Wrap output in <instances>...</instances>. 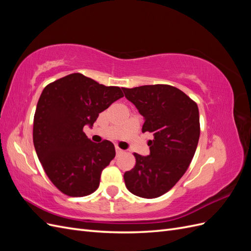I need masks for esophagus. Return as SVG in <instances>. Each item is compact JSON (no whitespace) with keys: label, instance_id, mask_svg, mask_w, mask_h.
I'll return each mask as SVG.
<instances>
[{"label":"esophagus","instance_id":"34e87169","mask_svg":"<svg viewBox=\"0 0 251 251\" xmlns=\"http://www.w3.org/2000/svg\"><path fill=\"white\" fill-rule=\"evenodd\" d=\"M115 150H116V154H117V155L123 154L124 151H125L124 150H121V149H120V148H118V147H116V148H115Z\"/></svg>","mask_w":251,"mask_h":251}]
</instances>
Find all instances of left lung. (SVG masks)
<instances>
[{"label":"left lung","instance_id":"8db88e82","mask_svg":"<svg viewBox=\"0 0 251 251\" xmlns=\"http://www.w3.org/2000/svg\"><path fill=\"white\" fill-rule=\"evenodd\" d=\"M126 100L144 117L142 133H153L150 155L134 153L136 164L124 175L126 188L141 198L168 193L185 174L200 137L197 103L170 85L123 88Z\"/></svg>","mask_w":251,"mask_h":251}]
</instances>
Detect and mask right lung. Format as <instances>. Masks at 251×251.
I'll use <instances>...</instances> for the list:
<instances>
[{"label": "right lung", "mask_w": 251, "mask_h": 251, "mask_svg": "<svg viewBox=\"0 0 251 251\" xmlns=\"http://www.w3.org/2000/svg\"><path fill=\"white\" fill-rule=\"evenodd\" d=\"M121 97L119 87H105L80 73L43 90L34 114L33 144L45 173L63 194L85 197L100 186L115 148L109 140L92 142L82 130Z\"/></svg>", "instance_id": "obj_1"}]
</instances>
